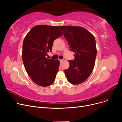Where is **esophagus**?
Instances as JSON below:
<instances>
[{"instance_id": "1", "label": "esophagus", "mask_w": 122, "mask_h": 122, "mask_svg": "<svg viewBox=\"0 0 122 122\" xmlns=\"http://www.w3.org/2000/svg\"><path fill=\"white\" fill-rule=\"evenodd\" d=\"M59 61H60V62H62L63 61V59H61V60H59Z\"/></svg>"}]
</instances>
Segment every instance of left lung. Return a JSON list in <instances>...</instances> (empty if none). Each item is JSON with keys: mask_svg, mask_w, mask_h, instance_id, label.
<instances>
[{"mask_svg": "<svg viewBox=\"0 0 122 122\" xmlns=\"http://www.w3.org/2000/svg\"><path fill=\"white\" fill-rule=\"evenodd\" d=\"M64 36L75 53L74 60H69L70 67L64 72L68 81L77 85L81 83L92 73L97 55L94 36L87 29L75 26H60Z\"/></svg>", "mask_w": 122, "mask_h": 122, "instance_id": "left-lung-1", "label": "left lung"}]
</instances>
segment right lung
Listing matches in <instances>:
<instances>
[{"label":"right lung","mask_w":122,"mask_h":122,"mask_svg":"<svg viewBox=\"0 0 122 122\" xmlns=\"http://www.w3.org/2000/svg\"><path fill=\"white\" fill-rule=\"evenodd\" d=\"M62 35L57 26L39 25L32 28L24 39L22 58L25 70L37 85H51L59 70L58 60L46 58L54 41Z\"/></svg>","instance_id":"add662e5"}]
</instances>
